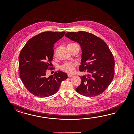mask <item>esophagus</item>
I'll use <instances>...</instances> for the list:
<instances>
[{
	"mask_svg": "<svg viewBox=\"0 0 134 134\" xmlns=\"http://www.w3.org/2000/svg\"><path fill=\"white\" fill-rule=\"evenodd\" d=\"M73 75H71V74H68V77H73Z\"/></svg>",
	"mask_w": 134,
	"mask_h": 134,
	"instance_id": "obj_1",
	"label": "esophagus"
}]
</instances>
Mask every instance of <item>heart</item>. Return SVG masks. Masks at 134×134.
<instances>
[{"instance_id":"b5f03b06","label":"heart","mask_w":134,"mask_h":134,"mask_svg":"<svg viewBox=\"0 0 134 134\" xmlns=\"http://www.w3.org/2000/svg\"><path fill=\"white\" fill-rule=\"evenodd\" d=\"M76 43H70L68 45H76ZM77 64L74 63L68 62L66 63L64 65L61 66V68L63 71L68 73H72L75 71Z\"/></svg>"}]
</instances>
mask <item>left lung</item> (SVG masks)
<instances>
[{
	"label": "left lung",
	"instance_id": "8db88e82",
	"mask_svg": "<svg viewBox=\"0 0 134 134\" xmlns=\"http://www.w3.org/2000/svg\"><path fill=\"white\" fill-rule=\"evenodd\" d=\"M65 36L80 44L82 49L81 72H86L76 90L87 97L102 93L113 81L114 59L107 44L100 38L85 31L70 32Z\"/></svg>",
	"mask_w": 134,
	"mask_h": 134
}]
</instances>
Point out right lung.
<instances>
[{"label": "right lung", "instance_id": "add662e5", "mask_svg": "<svg viewBox=\"0 0 134 134\" xmlns=\"http://www.w3.org/2000/svg\"><path fill=\"white\" fill-rule=\"evenodd\" d=\"M65 32L45 31L30 38L21 49L19 56L20 79L30 93L39 97H47L56 93L61 82L68 77L66 73L58 71L49 77L55 43Z\"/></svg>", "mask_w": 134, "mask_h": 134}]
</instances>
